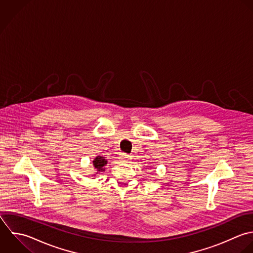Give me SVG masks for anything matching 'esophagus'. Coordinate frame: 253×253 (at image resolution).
I'll use <instances>...</instances> for the list:
<instances>
[{"instance_id":"obj_1","label":"esophagus","mask_w":253,"mask_h":253,"mask_svg":"<svg viewBox=\"0 0 253 253\" xmlns=\"http://www.w3.org/2000/svg\"><path fill=\"white\" fill-rule=\"evenodd\" d=\"M119 159H120L122 162H128V161L130 160V156L127 155V154H125V153H121Z\"/></svg>"}]
</instances>
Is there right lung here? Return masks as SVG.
I'll return each mask as SVG.
<instances>
[{
    "mask_svg": "<svg viewBox=\"0 0 253 253\" xmlns=\"http://www.w3.org/2000/svg\"><path fill=\"white\" fill-rule=\"evenodd\" d=\"M107 164L106 160L103 157H96L93 161V167L97 171L103 170V167Z\"/></svg>",
    "mask_w": 253,
    "mask_h": 253,
    "instance_id": "right-lung-1",
    "label": "right lung"
}]
</instances>
